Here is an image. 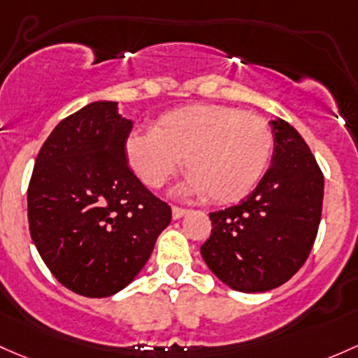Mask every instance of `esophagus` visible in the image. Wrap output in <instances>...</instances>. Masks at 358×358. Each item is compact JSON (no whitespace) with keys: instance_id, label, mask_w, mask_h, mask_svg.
<instances>
[{"instance_id":"obj_1","label":"esophagus","mask_w":358,"mask_h":358,"mask_svg":"<svg viewBox=\"0 0 358 358\" xmlns=\"http://www.w3.org/2000/svg\"><path fill=\"white\" fill-rule=\"evenodd\" d=\"M187 213H189V209L178 208V206H173V209H171L173 220H180V217H183V216H185Z\"/></svg>"}]
</instances>
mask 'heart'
Here are the masks:
<instances>
[{
	"mask_svg": "<svg viewBox=\"0 0 358 358\" xmlns=\"http://www.w3.org/2000/svg\"><path fill=\"white\" fill-rule=\"evenodd\" d=\"M273 148V130L262 116L221 104H190L161 115L150 131H134L125 152L149 189H161L183 159L187 192L231 204L257 187Z\"/></svg>",
	"mask_w": 358,
	"mask_h": 358,
	"instance_id": "obj_1",
	"label": "heart"
}]
</instances>
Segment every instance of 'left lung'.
I'll return each mask as SVG.
<instances>
[{
    "label": "left lung",
    "mask_w": 358,
    "mask_h": 358,
    "mask_svg": "<svg viewBox=\"0 0 358 358\" xmlns=\"http://www.w3.org/2000/svg\"><path fill=\"white\" fill-rule=\"evenodd\" d=\"M273 164L240 204L209 213L210 236L201 254L236 292H268L287 283L307 261L321 223L324 175L302 135L271 122Z\"/></svg>",
    "instance_id": "left-lung-1"
}]
</instances>
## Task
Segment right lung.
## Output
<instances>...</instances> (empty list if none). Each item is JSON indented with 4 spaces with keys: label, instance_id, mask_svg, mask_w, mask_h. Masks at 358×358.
<instances>
[{
    "label": "right lung",
    "instance_id": "right-lung-1",
    "mask_svg": "<svg viewBox=\"0 0 358 358\" xmlns=\"http://www.w3.org/2000/svg\"><path fill=\"white\" fill-rule=\"evenodd\" d=\"M131 127L118 103L87 104L51 131L29 182L34 245L63 287L89 299L125 288L171 221L129 166Z\"/></svg>",
    "mask_w": 358,
    "mask_h": 358
}]
</instances>
